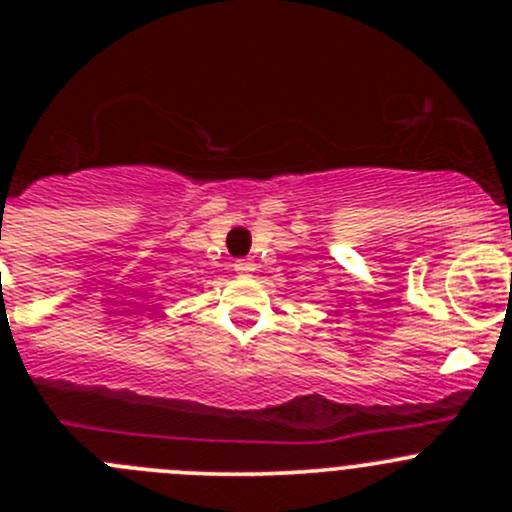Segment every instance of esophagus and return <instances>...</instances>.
Returning <instances> with one entry per match:
<instances>
[{
  "label": "esophagus",
  "mask_w": 512,
  "mask_h": 512,
  "mask_svg": "<svg viewBox=\"0 0 512 512\" xmlns=\"http://www.w3.org/2000/svg\"><path fill=\"white\" fill-rule=\"evenodd\" d=\"M232 270H235L237 275H252V272H255V262H252V260H235Z\"/></svg>",
  "instance_id": "34e87169"
}]
</instances>
